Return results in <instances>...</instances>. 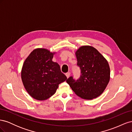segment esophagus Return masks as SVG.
Listing matches in <instances>:
<instances>
[{
	"mask_svg": "<svg viewBox=\"0 0 132 132\" xmlns=\"http://www.w3.org/2000/svg\"><path fill=\"white\" fill-rule=\"evenodd\" d=\"M70 73H66L65 74V75L67 76V78H68L69 77H70Z\"/></svg>",
	"mask_w": 132,
	"mask_h": 132,
	"instance_id": "34e87169",
	"label": "esophagus"
}]
</instances>
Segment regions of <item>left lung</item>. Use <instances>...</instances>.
<instances>
[{"instance_id": "left-lung-1", "label": "left lung", "mask_w": 132, "mask_h": 132, "mask_svg": "<svg viewBox=\"0 0 132 132\" xmlns=\"http://www.w3.org/2000/svg\"><path fill=\"white\" fill-rule=\"evenodd\" d=\"M75 54L81 75L77 80L71 76L66 81L78 96L86 100L96 98L105 90L110 81L109 63L91 46H82Z\"/></svg>"}]
</instances>
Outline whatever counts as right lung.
<instances>
[{"instance_id": "add662e5", "label": "right lung", "mask_w": 132, "mask_h": 132, "mask_svg": "<svg viewBox=\"0 0 132 132\" xmlns=\"http://www.w3.org/2000/svg\"><path fill=\"white\" fill-rule=\"evenodd\" d=\"M53 53L46 49L37 48L30 54L23 63L21 79L27 93L35 99L45 100L53 95L58 85L67 79Z\"/></svg>"}]
</instances>
